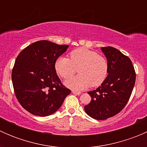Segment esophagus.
<instances>
[{"instance_id":"esophagus-1","label":"esophagus","mask_w":147,"mask_h":147,"mask_svg":"<svg viewBox=\"0 0 147 147\" xmlns=\"http://www.w3.org/2000/svg\"><path fill=\"white\" fill-rule=\"evenodd\" d=\"M72 93L74 94H76V95H80L81 94V92H78V91H75V90H73L72 91Z\"/></svg>"}]
</instances>
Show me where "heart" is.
Masks as SVG:
<instances>
[{
    "instance_id": "heart-1",
    "label": "heart",
    "mask_w": 147,
    "mask_h": 147,
    "mask_svg": "<svg viewBox=\"0 0 147 147\" xmlns=\"http://www.w3.org/2000/svg\"><path fill=\"white\" fill-rule=\"evenodd\" d=\"M70 60L60 57L55 63L57 73L65 79L71 78L78 68L79 75L65 81V84L75 90L92 86L98 87L105 82L108 75V63L96 52L80 47L69 53Z\"/></svg>"
}]
</instances>
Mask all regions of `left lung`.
<instances>
[{
  "instance_id": "8db88e82",
  "label": "left lung",
  "mask_w": 147,
  "mask_h": 147,
  "mask_svg": "<svg viewBox=\"0 0 147 147\" xmlns=\"http://www.w3.org/2000/svg\"><path fill=\"white\" fill-rule=\"evenodd\" d=\"M108 63V75L101 86L88 92L92 97L84 106L93 119H107L121 112L130 98L136 80L131 60L113 47H101Z\"/></svg>"
}]
</instances>
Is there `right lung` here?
<instances>
[{
  "label": "right lung",
  "mask_w": 147,
  "mask_h": 147,
  "mask_svg": "<svg viewBox=\"0 0 147 147\" xmlns=\"http://www.w3.org/2000/svg\"><path fill=\"white\" fill-rule=\"evenodd\" d=\"M68 47L37 41L23 49L16 58L12 70L13 88L19 103L30 113L40 117L52 115L70 94L55 68L57 59Z\"/></svg>",
  "instance_id": "right-lung-1"
}]
</instances>
